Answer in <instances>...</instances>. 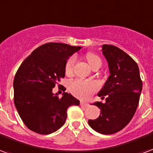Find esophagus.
<instances>
[{
  "label": "esophagus",
  "instance_id": "1",
  "mask_svg": "<svg viewBox=\"0 0 153 153\" xmlns=\"http://www.w3.org/2000/svg\"><path fill=\"white\" fill-rule=\"evenodd\" d=\"M80 105H82V106H85V107H87V106H88V103L84 102V101H80Z\"/></svg>",
  "mask_w": 153,
  "mask_h": 153
}]
</instances>
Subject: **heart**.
Wrapping results in <instances>:
<instances>
[{
  "mask_svg": "<svg viewBox=\"0 0 153 153\" xmlns=\"http://www.w3.org/2000/svg\"><path fill=\"white\" fill-rule=\"evenodd\" d=\"M86 59L88 61V64L91 68H93L95 65H101V60L97 54L89 53L87 54ZM76 62V57L74 56H71L66 61L65 65V72L67 75L72 74L74 71V66ZM99 88V86L96 82L93 81H87V80H75L71 82L70 84V91L76 97L82 98V99H88L90 98L92 94Z\"/></svg>",
  "mask_w": 153,
  "mask_h": 153,
  "instance_id": "obj_1",
  "label": "heart"
}]
</instances>
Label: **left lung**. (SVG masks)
Returning <instances> with one entry per match:
<instances>
[{"mask_svg": "<svg viewBox=\"0 0 153 153\" xmlns=\"http://www.w3.org/2000/svg\"><path fill=\"white\" fill-rule=\"evenodd\" d=\"M102 53L107 60L110 75L98 93L105 102H96L100 108L99 117L88 124L100 134H112L127 125L140 101L142 80L137 63L124 51L111 45H104Z\"/></svg>", "mask_w": 153, "mask_h": 153, "instance_id": "obj_1", "label": "left lung"}]
</instances>
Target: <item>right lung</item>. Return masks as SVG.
<instances>
[{"instance_id": "obj_1", "label": "right lung", "mask_w": 153, "mask_h": 153, "mask_svg": "<svg viewBox=\"0 0 153 153\" xmlns=\"http://www.w3.org/2000/svg\"><path fill=\"white\" fill-rule=\"evenodd\" d=\"M79 46L47 43L39 46L22 62L13 79V101L28 129L40 134L55 132L64 125L67 108L79 105L71 93L62 98L53 88L65 77L66 61Z\"/></svg>"}]
</instances>
